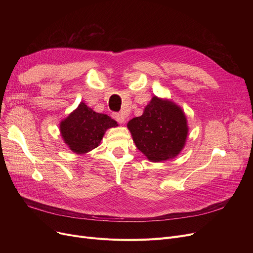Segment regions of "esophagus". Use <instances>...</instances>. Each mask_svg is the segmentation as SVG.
I'll return each instance as SVG.
<instances>
[{
  "instance_id": "34e87169",
  "label": "esophagus",
  "mask_w": 253,
  "mask_h": 253,
  "mask_svg": "<svg viewBox=\"0 0 253 253\" xmlns=\"http://www.w3.org/2000/svg\"><path fill=\"white\" fill-rule=\"evenodd\" d=\"M113 117H114V119L116 120L118 123L124 124V122H125V116L123 114H114Z\"/></svg>"
}]
</instances>
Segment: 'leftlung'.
Instances as JSON below:
<instances>
[{"mask_svg": "<svg viewBox=\"0 0 253 253\" xmlns=\"http://www.w3.org/2000/svg\"><path fill=\"white\" fill-rule=\"evenodd\" d=\"M136 148L151 162L174 159L184 148L189 134L188 120L178 104L153 96L140 117L127 123Z\"/></svg>", "mask_w": 253, "mask_h": 253, "instance_id": "1", "label": "left lung"}]
</instances>
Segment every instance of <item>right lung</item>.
<instances>
[{
    "label": "right lung",
    "mask_w": 253,
    "mask_h": 253,
    "mask_svg": "<svg viewBox=\"0 0 253 253\" xmlns=\"http://www.w3.org/2000/svg\"><path fill=\"white\" fill-rule=\"evenodd\" d=\"M118 123L105 114L93 111L84 101L59 123L60 135L69 149L84 155L100 144L105 131Z\"/></svg>",
    "instance_id": "obj_1"
}]
</instances>
